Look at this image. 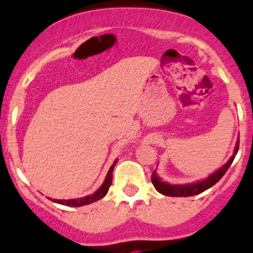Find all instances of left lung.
Listing matches in <instances>:
<instances>
[{"label": "left lung", "instance_id": "8db88e82", "mask_svg": "<svg viewBox=\"0 0 253 253\" xmlns=\"http://www.w3.org/2000/svg\"><path fill=\"white\" fill-rule=\"evenodd\" d=\"M238 150L239 142L236 143L233 156L227 161V164L223 165L219 169H217L216 172L210 174L209 177L205 178V179L198 180V182L195 183H189V184H169V183L164 182V180L156 174V171H154L153 174H151V183H153L154 187H155V189L158 190L159 193L164 194V195L166 196H175V198H180V196H182V198H185V196L198 195V194H201L203 191L209 189V188L213 187L218 180L225 174V172L228 171L230 165L233 164Z\"/></svg>", "mask_w": 253, "mask_h": 253}]
</instances>
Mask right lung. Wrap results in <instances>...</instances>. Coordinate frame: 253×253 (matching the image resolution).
Returning a JSON list of instances; mask_svg holds the SVG:
<instances>
[{
	"label": "right lung",
	"mask_w": 253,
	"mask_h": 253,
	"mask_svg": "<svg viewBox=\"0 0 253 253\" xmlns=\"http://www.w3.org/2000/svg\"><path fill=\"white\" fill-rule=\"evenodd\" d=\"M116 162L118 160L114 161V164L111 165V167L109 169L108 174H106L104 183L102 184V187L99 188L97 191L91 194V195H87L84 198H79V199H70V200H57V199H50L53 203H57L60 205H65V206H70V207H80V206H84V205H88L94 203V201L100 200L102 198H104L108 193L109 188H110L111 183H113V171H114V167H115Z\"/></svg>",
	"instance_id": "1"
}]
</instances>
